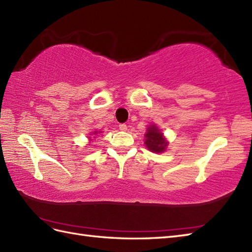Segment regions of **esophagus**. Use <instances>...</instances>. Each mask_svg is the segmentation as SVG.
Listing matches in <instances>:
<instances>
[{"instance_id": "obj_1", "label": "esophagus", "mask_w": 252, "mask_h": 252, "mask_svg": "<svg viewBox=\"0 0 252 252\" xmlns=\"http://www.w3.org/2000/svg\"><path fill=\"white\" fill-rule=\"evenodd\" d=\"M126 128H127L126 125H125V124L119 125V130H121V131H126Z\"/></svg>"}]
</instances>
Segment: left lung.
<instances>
[{
  "mask_svg": "<svg viewBox=\"0 0 252 252\" xmlns=\"http://www.w3.org/2000/svg\"><path fill=\"white\" fill-rule=\"evenodd\" d=\"M166 139L163 136V133L158 128L156 125L148 126L147 132L145 134V145L153 153H163L167 147Z\"/></svg>",
  "mask_w": 252,
  "mask_h": 252,
  "instance_id": "1",
  "label": "left lung"
}]
</instances>
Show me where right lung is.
Instances as JSON below:
<instances>
[{"label":"right lung","instance_id":"right-lung-1","mask_svg":"<svg viewBox=\"0 0 252 252\" xmlns=\"http://www.w3.org/2000/svg\"><path fill=\"white\" fill-rule=\"evenodd\" d=\"M98 133H99V132H98ZM94 134H97V131H95L94 133H93V135H94Z\"/></svg>","mask_w":252,"mask_h":252}]
</instances>
